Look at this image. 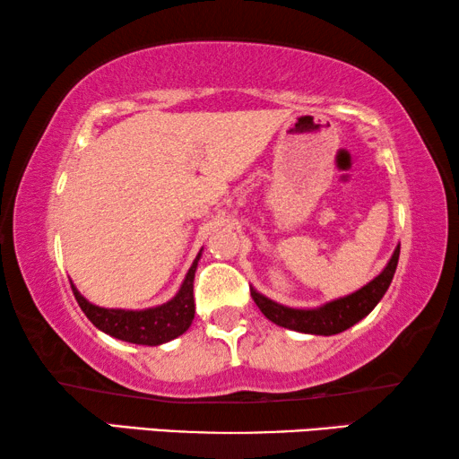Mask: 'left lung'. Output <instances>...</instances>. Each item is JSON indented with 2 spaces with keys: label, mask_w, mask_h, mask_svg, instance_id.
<instances>
[{
  "label": "left lung",
  "mask_w": 459,
  "mask_h": 459,
  "mask_svg": "<svg viewBox=\"0 0 459 459\" xmlns=\"http://www.w3.org/2000/svg\"><path fill=\"white\" fill-rule=\"evenodd\" d=\"M399 253L401 245L394 248L385 269L372 281L362 285L360 290L348 293L344 298L325 301V304L317 307H291L277 304L275 299L259 293L255 287H251V295L263 316L273 324L281 325V328L301 333H314V336H333V333L352 328L354 324H359L362 317H367L377 307L393 281L394 271H397Z\"/></svg>",
  "instance_id": "8db88e82"
}]
</instances>
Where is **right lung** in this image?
I'll list each match as a JSON object with an SVG mask.
<instances>
[{"label": "right lung", "instance_id": "add662e5", "mask_svg": "<svg viewBox=\"0 0 459 459\" xmlns=\"http://www.w3.org/2000/svg\"><path fill=\"white\" fill-rule=\"evenodd\" d=\"M200 248L196 259L186 273L180 290L172 299L166 304L145 307V309H123V307H100L91 304L84 295L76 290V285L71 281L73 293L79 301L84 316L97 325L100 332L108 336L129 342V344L142 346H160L166 342L174 340L190 328L194 320V275H196L198 261L202 257Z\"/></svg>", "mask_w": 459, "mask_h": 459}]
</instances>
